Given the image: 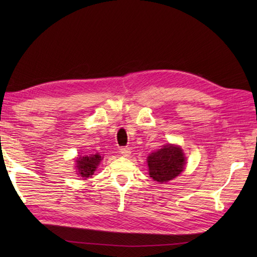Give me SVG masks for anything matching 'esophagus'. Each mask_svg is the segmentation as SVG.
<instances>
[{
  "label": "esophagus",
  "mask_w": 257,
  "mask_h": 257,
  "mask_svg": "<svg viewBox=\"0 0 257 257\" xmlns=\"http://www.w3.org/2000/svg\"><path fill=\"white\" fill-rule=\"evenodd\" d=\"M120 154H121L123 157H129L130 154H132V151H130L129 148H120Z\"/></svg>",
  "instance_id": "obj_1"
}]
</instances>
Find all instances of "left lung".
<instances>
[{
  "mask_svg": "<svg viewBox=\"0 0 257 257\" xmlns=\"http://www.w3.org/2000/svg\"><path fill=\"white\" fill-rule=\"evenodd\" d=\"M147 162L149 176L157 182L166 183L183 171L185 157L179 146L168 144L149 155Z\"/></svg>",
  "mask_w": 257,
  "mask_h": 257,
  "instance_id": "8db88e82",
  "label": "left lung"
}]
</instances>
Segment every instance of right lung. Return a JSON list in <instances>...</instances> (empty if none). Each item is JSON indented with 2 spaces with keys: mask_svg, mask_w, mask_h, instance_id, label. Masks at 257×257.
<instances>
[{
  "mask_svg": "<svg viewBox=\"0 0 257 257\" xmlns=\"http://www.w3.org/2000/svg\"><path fill=\"white\" fill-rule=\"evenodd\" d=\"M102 160V157L98 154H92L89 156H80L76 159V166L75 168L77 169V174L79 177L84 179H88L91 177L96 169L99 165L100 161Z\"/></svg>",
  "mask_w": 257,
  "mask_h": 257,
  "instance_id": "add662e5",
  "label": "right lung"
}]
</instances>
